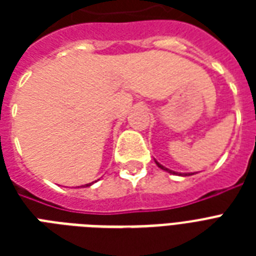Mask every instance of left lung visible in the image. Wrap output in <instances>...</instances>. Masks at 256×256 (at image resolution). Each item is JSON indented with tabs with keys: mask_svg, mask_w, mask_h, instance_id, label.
Segmentation results:
<instances>
[{
	"mask_svg": "<svg viewBox=\"0 0 256 256\" xmlns=\"http://www.w3.org/2000/svg\"><path fill=\"white\" fill-rule=\"evenodd\" d=\"M156 164H158V168H160L162 170H164V171H168V172H170V174H178V172H175V171H171V170H168V168H164V166H162L160 164H158L156 160ZM178 175H182V176H188V175H192V174H190V172H183V174H178Z\"/></svg>",
	"mask_w": 256,
	"mask_h": 256,
	"instance_id": "8db88e82",
	"label": "left lung"
}]
</instances>
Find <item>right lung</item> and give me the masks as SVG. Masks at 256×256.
<instances>
[{
  "mask_svg": "<svg viewBox=\"0 0 256 256\" xmlns=\"http://www.w3.org/2000/svg\"><path fill=\"white\" fill-rule=\"evenodd\" d=\"M90 184H92V183H88V184H84V186H85V187H88V186H90Z\"/></svg>",
  "mask_w": 256,
  "mask_h": 256,
  "instance_id": "obj_1",
  "label": "right lung"
}]
</instances>
